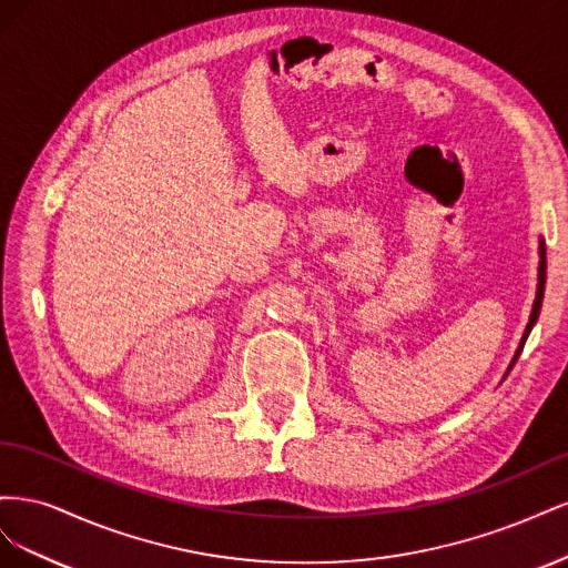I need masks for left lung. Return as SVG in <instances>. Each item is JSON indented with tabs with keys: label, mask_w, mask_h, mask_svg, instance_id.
Segmentation results:
<instances>
[{
	"label": "left lung",
	"mask_w": 568,
	"mask_h": 568,
	"mask_svg": "<svg viewBox=\"0 0 568 568\" xmlns=\"http://www.w3.org/2000/svg\"><path fill=\"white\" fill-rule=\"evenodd\" d=\"M545 277H547V257H545V242L540 239V265H538V291H536V301H532L530 320H528V324H526V332H524V336H521L519 348H517V353H514V357H511L509 369L514 367V363H517V357H519L521 351H524V343H526V338H528V334H530V329H532V324H536V320H538V315H540V305H542V296H545ZM509 369H507V372H509Z\"/></svg>",
	"instance_id": "obj_1"
}]
</instances>
